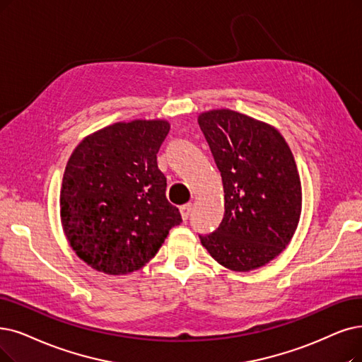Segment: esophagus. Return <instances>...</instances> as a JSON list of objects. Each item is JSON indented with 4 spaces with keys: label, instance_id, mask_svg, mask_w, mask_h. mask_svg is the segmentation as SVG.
I'll list each match as a JSON object with an SVG mask.
<instances>
[{
    "label": "esophagus",
    "instance_id": "34e87169",
    "mask_svg": "<svg viewBox=\"0 0 362 362\" xmlns=\"http://www.w3.org/2000/svg\"><path fill=\"white\" fill-rule=\"evenodd\" d=\"M192 211H193V205H192V204L182 205V206L180 208V212H181V216H182V220H184V221H185V220H189V216H190Z\"/></svg>",
    "mask_w": 362,
    "mask_h": 362
}]
</instances>
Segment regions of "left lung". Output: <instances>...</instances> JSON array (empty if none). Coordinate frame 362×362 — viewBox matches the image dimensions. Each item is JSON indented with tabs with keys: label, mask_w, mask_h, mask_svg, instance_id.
<instances>
[{
	"label": "left lung",
	"mask_w": 362,
	"mask_h": 362,
	"mask_svg": "<svg viewBox=\"0 0 362 362\" xmlns=\"http://www.w3.org/2000/svg\"><path fill=\"white\" fill-rule=\"evenodd\" d=\"M224 189V216L199 236L216 263L233 272L266 266L291 242L301 215L294 156L276 127L233 110L199 114Z\"/></svg>",
	"instance_id": "1"
}]
</instances>
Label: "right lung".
I'll return each mask as SVG.
<instances>
[{
	"instance_id": "add662e5",
	"label": "right lung",
	"mask_w": 362,
	"mask_h": 362,
	"mask_svg": "<svg viewBox=\"0 0 362 362\" xmlns=\"http://www.w3.org/2000/svg\"><path fill=\"white\" fill-rule=\"evenodd\" d=\"M168 120L119 122L72 151L61 187V223L69 247L107 274L139 270L182 220L166 199L157 153Z\"/></svg>"
}]
</instances>
